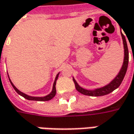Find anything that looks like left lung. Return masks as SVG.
<instances>
[{
	"label": "left lung",
	"instance_id": "8db88e82",
	"mask_svg": "<svg viewBox=\"0 0 134 134\" xmlns=\"http://www.w3.org/2000/svg\"><path fill=\"white\" fill-rule=\"evenodd\" d=\"M121 35H122L123 44H124L125 56H124V62H123L122 67L119 72L118 73L117 76H116V78L113 79V81H110L108 85H105L103 87L97 88V89H95V90H88L82 88L81 87H80L78 85V83L76 82V81L73 78L72 79H73L74 84H75L76 89L79 93H81L84 95H86V96H102L109 94L110 93L113 92V90L118 88L119 87V85H121L122 80H123L124 77H125V74H126V72H127V66H128V60H129V53H128V48H127L126 39H125V35L122 34V32H121Z\"/></svg>",
	"mask_w": 134,
	"mask_h": 134
}]
</instances>
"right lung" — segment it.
I'll return each mask as SVG.
<instances>
[{
	"instance_id": "right-lung-1",
	"label": "right lung",
	"mask_w": 134,
	"mask_h": 134,
	"mask_svg": "<svg viewBox=\"0 0 134 134\" xmlns=\"http://www.w3.org/2000/svg\"><path fill=\"white\" fill-rule=\"evenodd\" d=\"M58 75H59V73L57 74V76H56V77H55V81H54V83H53V90H52V92H51V93H50L49 95L46 96H44V97H34V96H28V95H26L25 94V93H22V92H21L19 90H18L16 87H15V86L12 84V82L11 81V80H10L9 77V81H10V83H11V85H12V86L13 87V88L15 89V90L16 91L18 94L21 95V96H23L24 98L28 99V100H31V101H40V102H45V101H49V100L52 99L53 97L55 96V94H56L55 85H56V81H57V79H58Z\"/></svg>"
}]
</instances>
